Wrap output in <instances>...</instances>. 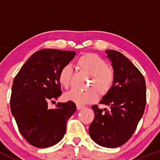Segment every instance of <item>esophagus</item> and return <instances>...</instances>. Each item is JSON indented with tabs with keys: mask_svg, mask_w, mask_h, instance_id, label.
Returning a JSON list of instances; mask_svg holds the SVG:
<instances>
[{
	"mask_svg": "<svg viewBox=\"0 0 160 160\" xmlns=\"http://www.w3.org/2000/svg\"><path fill=\"white\" fill-rule=\"evenodd\" d=\"M83 108H85V106L84 105H81V104H77V109L78 110H81V109H83Z\"/></svg>",
	"mask_w": 160,
	"mask_h": 160,
	"instance_id": "obj_1",
	"label": "esophagus"
}]
</instances>
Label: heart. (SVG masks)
<instances>
[{
    "label": "heart",
    "mask_w": 160,
    "mask_h": 160,
    "mask_svg": "<svg viewBox=\"0 0 160 160\" xmlns=\"http://www.w3.org/2000/svg\"><path fill=\"white\" fill-rule=\"evenodd\" d=\"M79 68L92 77L89 87L94 88L101 95H104L111 90L114 82V72L108 67L107 62L95 53H86L79 58ZM73 75V67L65 65L62 68L58 74V82L64 88H68L71 83ZM64 98L78 104H86L95 102L98 98V94L93 89L80 92L71 89L66 92Z\"/></svg>",
    "instance_id": "obj_1"
}]
</instances>
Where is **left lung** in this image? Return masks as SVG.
Masks as SVG:
<instances>
[{"mask_svg": "<svg viewBox=\"0 0 160 160\" xmlns=\"http://www.w3.org/2000/svg\"><path fill=\"white\" fill-rule=\"evenodd\" d=\"M114 72V82L99 103L110 111L93 105L95 118L89 132L91 138L102 147L115 148L132 136L146 105V83L144 76L124 55L106 50Z\"/></svg>", "mask_w": 160, "mask_h": 160, "instance_id": "left-lung-1", "label": "left lung"}]
</instances>
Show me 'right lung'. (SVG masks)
Wrapping results in <instances>:
<instances>
[{
	"label": "right lung",
	"instance_id": "1",
	"mask_svg": "<svg viewBox=\"0 0 160 160\" xmlns=\"http://www.w3.org/2000/svg\"><path fill=\"white\" fill-rule=\"evenodd\" d=\"M74 51L44 49L34 52L14 78L10 109L20 133L38 148L53 146L62 140L67 121L76 111L73 102L57 103L49 109L48 102L62 95L58 74L74 58Z\"/></svg>",
	"mask_w": 160,
	"mask_h": 160
}]
</instances>
